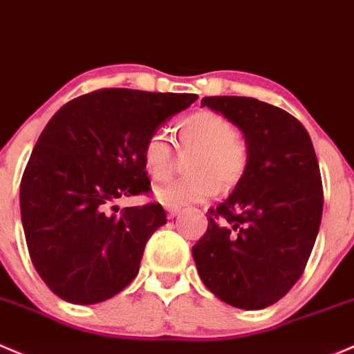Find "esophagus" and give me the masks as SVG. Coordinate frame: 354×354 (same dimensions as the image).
Returning <instances> with one entry per match:
<instances>
[{"label": "esophagus", "mask_w": 354, "mask_h": 354, "mask_svg": "<svg viewBox=\"0 0 354 354\" xmlns=\"http://www.w3.org/2000/svg\"><path fill=\"white\" fill-rule=\"evenodd\" d=\"M166 212H167V217L173 218V217H176L178 214H180L181 208L180 207H166Z\"/></svg>", "instance_id": "34e87169"}]
</instances>
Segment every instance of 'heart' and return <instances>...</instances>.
Here are the masks:
<instances>
[{
	"mask_svg": "<svg viewBox=\"0 0 354 354\" xmlns=\"http://www.w3.org/2000/svg\"><path fill=\"white\" fill-rule=\"evenodd\" d=\"M178 149L193 151L187 161L189 174L166 181L156 188V198L166 207H181L202 202L217 195L218 181L224 188H234L249 169L248 144L222 115L200 110L178 124ZM174 152L165 132L158 130L142 146L144 169L152 180H165L173 169Z\"/></svg>",
	"mask_w": 354,
	"mask_h": 354,
	"instance_id": "obj_1",
	"label": "heart"
}]
</instances>
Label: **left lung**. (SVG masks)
Segmentation results:
<instances>
[{"instance_id": "left-lung-1", "label": "left lung", "mask_w": 354, "mask_h": 354, "mask_svg": "<svg viewBox=\"0 0 354 354\" xmlns=\"http://www.w3.org/2000/svg\"><path fill=\"white\" fill-rule=\"evenodd\" d=\"M244 132L251 161L229 198L208 210L193 245L200 278L222 302L258 310L302 277L317 239L324 192L308 132L288 111L245 96H205Z\"/></svg>"}]
</instances>
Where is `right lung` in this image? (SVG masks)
<instances>
[{"label":"right lung","instance_id":"1","mask_svg":"<svg viewBox=\"0 0 354 354\" xmlns=\"http://www.w3.org/2000/svg\"><path fill=\"white\" fill-rule=\"evenodd\" d=\"M196 98L96 89L66 103L40 133L21 176V224L37 273L62 300L103 302L137 277L147 241L166 224L165 208L109 210L151 192L144 142Z\"/></svg>","mask_w":354,"mask_h":354}]
</instances>
